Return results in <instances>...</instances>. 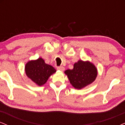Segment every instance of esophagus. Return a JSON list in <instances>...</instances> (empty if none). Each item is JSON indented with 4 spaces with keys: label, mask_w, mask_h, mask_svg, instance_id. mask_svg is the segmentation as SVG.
I'll return each mask as SVG.
<instances>
[{
    "label": "esophagus",
    "mask_w": 125,
    "mask_h": 125,
    "mask_svg": "<svg viewBox=\"0 0 125 125\" xmlns=\"http://www.w3.org/2000/svg\"><path fill=\"white\" fill-rule=\"evenodd\" d=\"M57 69L59 70V71H63L64 68V67H63V66H58V67H57Z\"/></svg>",
    "instance_id": "34e87169"
}]
</instances>
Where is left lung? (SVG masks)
Instances as JSON below:
<instances>
[{
    "label": "left lung",
    "instance_id": "8db88e82",
    "mask_svg": "<svg viewBox=\"0 0 125 125\" xmlns=\"http://www.w3.org/2000/svg\"><path fill=\"white\" fill-rule=\"evenodd\" d=\"M67 75L70 83L74 88L81 89L95 80L97 76L96 67L89 62L79 61L74 64L72 70L64 72Z\"/></svg>",
    "mask_w": 125,
    "mask_h": 125
}]
</instances>
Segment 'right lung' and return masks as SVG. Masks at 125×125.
I'll use <instances>...</instances> for the list:
<instances>
[{
  "mask_svg": "<svg viewBox=\"0 0 125 125\" xmlns=\"http://www.w3.org/2000/svg\"><path fill=\"white\" fill-rule=\"evenodd\" d=\"M26 74L28 77L39 86L44 84L52 74L56 72L53 67L46 64L43 59L39 58L29 61L26 64Z\"/></svg>",
  "mask_w": 125,
  "mask_h": 125,
  "instance_id": "add662e5",
  "label": "right lung"
}]
</instances>
